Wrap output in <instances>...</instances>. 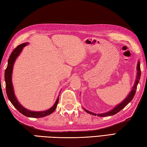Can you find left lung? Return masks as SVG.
<instances>
[{
    "label": "left lung",
    "mask_w": 147,
    "mask_h": 147,
    "mask_svg": "<svg viewBox=\"0 0 147 147\" xmlns=\"http://www.w3.org/2000/svg\"><path fill=\"white\" fill-rule=\"evenodd\" d=\"M137 73H136V80H135L134 84L133 85V88H132V90L129 92L128 94V96L125 97V98L123 99V100L117 105L113 109H112L110 111H109L108 112H106V113H92V112L89 111L88 110H86L85 108L84 109V110L87 112V113L93 115L95 116H98V117H108V116H111L113 115L117 114L118 112H119L120 110H122L123 108H125L126 106H127L129 102H130L132 100H133V97L135 95V93H136V88H137V85L138 84L140 79V76H141V71H140V62L138 60V64H137Z\"/></svg>",
    "instance_id": "8db88e82"
}]
</instances>
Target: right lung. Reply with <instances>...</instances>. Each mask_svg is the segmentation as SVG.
Segmentation results:
<instances>
[{"instance_id":"add662e5","label":"right lung","mask_w":147,"mask_h":147,"mask_svg":"<svg viewBox=\"0 0 147 147\" xmlns=\"http://www.w3.org/2000/svg\"><path fill=\"white\" fill-rule=\"evenodd\" d=\"M28 45V42H25L23 43L22 45H18L14 50L13 51L9 56V59H8V64L7 67L5 71V88H6V93L9 100H10L12 105L16 108V109L19 112H20L24 115L28 117H32V118H41L44 117L47 115H49L53 113V112L57 108V106L58 105L59 102V96L57 97L55 102L53 105L52 107L49 108L48 110L42 111H34L28 110V109L24 107L17 100V98L15 96L14 92V88L12 83V73H13V65L15 60L17 59L20 54L21 53L22 51L25 47Z\"/></svg>"}]
</instances>
